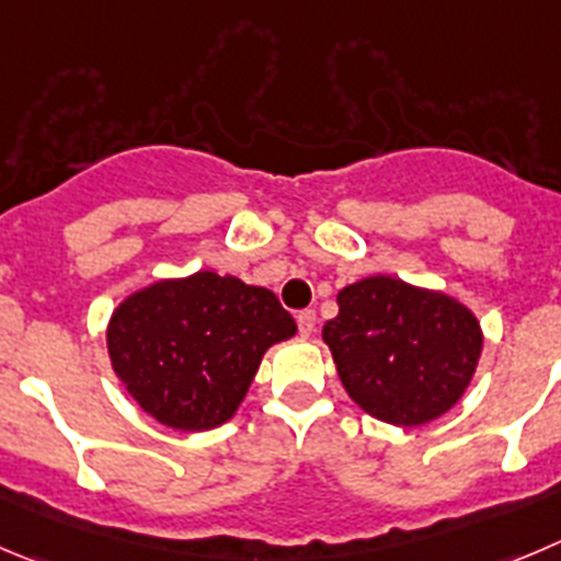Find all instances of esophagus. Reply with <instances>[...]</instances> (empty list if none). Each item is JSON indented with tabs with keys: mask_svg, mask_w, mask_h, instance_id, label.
Returning a JSON list of instances; mask_svg holds the SVG:
<instances>
[{
	"mask_svg": "<svg viewBox=\"0 0 561 561\" xmlns=\"http://www.w3.org/2000/svg\"><path fill=\"white\" fill-rule=\"evenodd\" d=\"M297 324H300V335H311L317 330V313L313 311H300L297 313Z\"/></svg>",
	"mask_w": 561,
	"mask_h": 561,
	"instance_id": "1",
	"label": "esophagus"
}]
</instances>
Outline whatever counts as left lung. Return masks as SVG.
Wrapping results in <instances>:
<instances>
[{"label":"left lung","mask_w":561,"mask_h":561,"mask_svg":"<svg viewBox=\"0 0 561 561\" xmlns=\"http://www.w3.org/2000/svg\"><path fill=\"white\" fill-rule=\"evenodd\" d=\"M322 328L352 402L393 426L449 413L473 380L484 346L477 313L446 291L369 275L335 297Z\"/></svg>","instance_id":"1"}]
</instances>
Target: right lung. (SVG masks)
<instances>
[{
    "label": "right lung",
    "instance_id": "1",
    "mask_svg": "<svg viewBox=\"0 0 561 561\" xmlns=\"http://www.w3.org/2000/svg\"><path fill=\"white\" fill-rule=\"evenodd\" d=\"M295 335L270 289L197 270L117 302L106 352L142 413L170 430L206 432L237 415L266 350Z\"/></svg>",
    "mask_w": 561,
    "mask_h": 561
}]
</instances>
